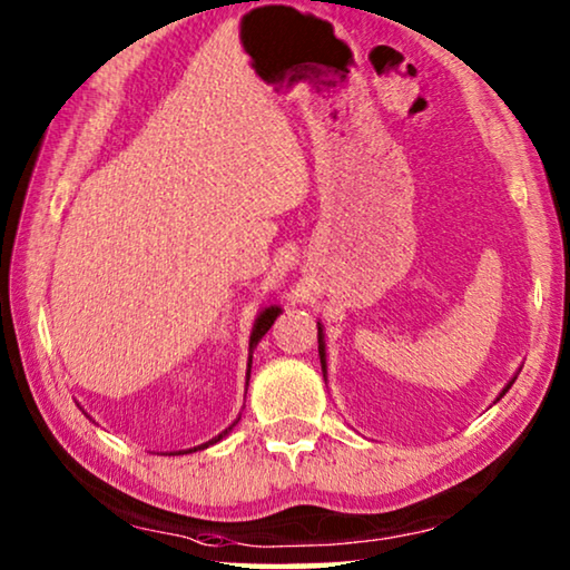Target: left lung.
<instances>
[{
	"label": "left lung",
	"instance_id": "obj_1",
	"mask_svg": "<svg viewBox=\"0 0 570 570\" xmlns=\"http://www.w3.org/2000/svg\"><path fill=\"white\" fill-rule=\"evenodd\" d=\"M318 354H321V366H324V364H326V361H324V344H321V328H318ZM511 384H513V381H511ZM511 384H509V386H505V389H503V393H505V391H509V389H511ZM503 393H501V396H503Z\"/></svg>",
	"mask_w": 570,
	"mask_h": 570
}]
</instances>
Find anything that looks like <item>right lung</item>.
<instances>
[{
    "label": "right lung",
    "instance_id": "add662e5",
    "mask_svg": "<svg viewBox=\"0 0 570 570\" xmlns=\"http://www.w3.org/2000/svg\"><path fill=\"white\" fill-rule=\"evenodd\" d=\"M278 312H282V308H276V306H268L266 312H262L258 314V318H256V324H254V331H252V341H249V348H254L258 341H262V336L266 334L268 328H272V324H274V318L278 316ZM229 431H232V426H229ZM229 431H224V433H219V439H214V441H209V443H204L202 449H206V446H212V443H216V441H222L226 433ZM196 451V449H194Z\"/></svg>",
    "mask_w": 570,
    "mask_h": 570
}]
</instances>
